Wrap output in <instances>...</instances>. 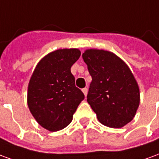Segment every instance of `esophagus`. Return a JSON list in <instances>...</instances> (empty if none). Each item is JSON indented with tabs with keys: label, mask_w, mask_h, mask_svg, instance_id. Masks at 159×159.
<instances>
[{
	"label": "esophagus",
	"mask_w": 159,
	"mask_h": 159,
	"mask_svg": "<svg viewBox=\"0 0 159 159\" xmlns=\"http://www.w3.org/2000/svg\"><path fill=\"white\" fill-rule=\"evenodd\" d=\"M83 93H84V95H85V96H87V93H88V89H87V88H84V89H83Z\"/></svg>",
	"instance_id": "esophagus-1"
}]
</instances>
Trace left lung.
Returning a JSON list of instances; mask_svg holds the SVG:
<instances>
[{"instance_id": "8db88e82", "label": "left lung", "mask_w": 159, "mask_h": 159, "mask_svg": "<svg viewBox=\"0 0 159 159\" xmlns=\"http://www.w3.org/2000/svg\"><path fill=\"white\" fill-rule=\"evenodd\" d=\"M83 59L92 76L87 100L98 120L115 129L126 125L140 105L139 87L129 66L105 50L88 49Z\"/></svg>"}]
</instances>
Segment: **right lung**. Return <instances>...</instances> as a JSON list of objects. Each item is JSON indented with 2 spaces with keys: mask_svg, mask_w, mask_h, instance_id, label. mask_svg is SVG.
<instances>
[{
  "mask_svg": "<svg viewBox=\"0 0 159 159\" xmlns=\"http://www.w3.org/2000/svg\"><path fill=\"white\" fill-rule=\"evenodd\" d=\"M77 48L59 49L42 58L30 80L27 103L36 122L55 132L68 126L84 94L75 85L70 67L79 59Z\"/></svg>",
  "mask_w": 159,
  "mask_h": 159,
  "instance_id": "add662e5",
  "label": "right lung"
}]
</instances>
